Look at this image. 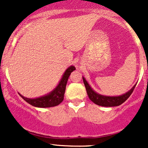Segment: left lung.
Masks as SVG:
<instances>
[{
  "label": "left lung",
  "instance_id": "obj_1",
  "mask_svg": "<svg viewBox=\"0 0 148 148\" xmlns=\"http://www.w3.org/2000/svg\"><path fill=\"white\" fill-rule=\"evenodd\" d=\"M82 79L89 99L91 101H92L95 104L99 106H102V107H115V106H119L120 104H122V103L125 102L129 98V97L132 95V93L133 92V90L135 89V86H136V84H135L129 92L121 95V96L107 97L96 93L90 87V86L87 83V82L85 80V79L84 77Z\"/></svg>",
  "mask_w": 148,
  "mask_h": 148
}]
</instances>
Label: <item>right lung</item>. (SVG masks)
I'll use <instances>...</instances> for the list:
<instances>
[{"label":"right lung","instance_id":"add662e5","mask_svg":"<svg viewBox=\"0 0 148 148\" xmlns=\"http://www.w3.org/2000/svg\"><path fill=\"white\" fill-rule=\"evenodd\" d=\"M75 67L71 66L66 70L65 73L64 74L63 77L61 79L59 85L56 87V89L52 91L50 94L46 95V96L41 97L39 98L36 99H29V98L24 97L20 95V96L24 99L28 104L34 106L36 107H51L54 106H57L64 100V96L67 81L69 77L70 74L74 71Z\"/></svg>","mask_w":148,"mask_h":148}]
</instances>
